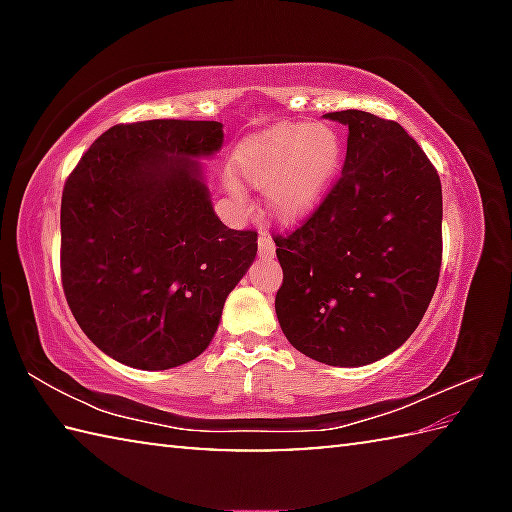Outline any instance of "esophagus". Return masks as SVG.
Returning <instances> with one entry per match:
<instances>
[{
  "label": "esophagus",
  "mask_w": 512,
  "mask_h": 512,
  "mask_svg": "<svg viewBox=\"0 0 512 512\" xmlns=\"http://www.w3.org/2000/svg\"><path fill=\"white\" fill-rule=\"evenodd\" d=\"M257 248H259V257H273L275 255V244L271 237H266L264 232L259 235V241H257Z\"/></svg>",
  "instance_id": "34e87169"
}]
</instances>
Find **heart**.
Returning a JSON list of instances; mask_svg holds the SVG:
<instances>
[{"label":"heart","instance_id":"b5f03b06","mask_svg":"<svg viewBox=\"0 0 512 512\" xmlns=\"http://www.w3.org/2000/svg\"><path fill=\"white\" fill-rule=\"evenodd\" d=\"M341 158V140L332 128L289 121L241 146L235 169L246 183L262 189L273 219L296 223L325 201L339 178ZM232 194L241 198L237 189Z\"/></svg>","mask_w":512,"mask_h":512}]
</instances>
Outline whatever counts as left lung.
<instances>
[{"mask_svg":"<svg viewBox=\"0 0 512 512\" xmlns=\"http://www.w3.org/2000/svg\"><path fill=\"white\" fill-rule=\"evenodd\" d=\"M348 126L341 178L309 219L275 237L284 280L275 314L289 343L339 368L388 357L420 325L443 259V189L418 142L363 110Z\"/></svg>","mask_w":512,"mask_h":512,"instance_id":"8db88e82","label":"left lung"}]
</instances>
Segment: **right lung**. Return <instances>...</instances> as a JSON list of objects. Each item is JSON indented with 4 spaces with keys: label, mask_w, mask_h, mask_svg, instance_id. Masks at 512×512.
I'll return each instance as SVG.
<instances>
[{
    "label": "right lung",
    "mask_w": 512,
    "mask_h": 512,
    "mask_svg": "<svg viewBox=\"0 0 512 512\" xmlns=\"http://www.w3.org/2000/svg\"><path fill=\"white\" fill-rule=\"evenodd\" d=\"M219 121L151 119L108 128L60 203V271L85 336L124 366L169 370L212 343L257 232L216 216L203 160Z\"/></svg>",
    "instance_id": "right-lung-1"
}]
</instances>
